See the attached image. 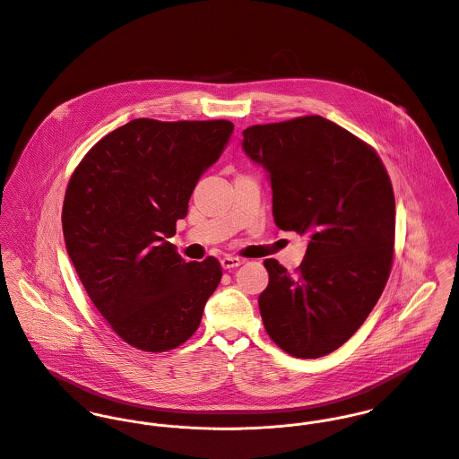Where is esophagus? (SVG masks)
<instances>
[{"label":"esophagus","mask_w":459,"mask_h":459,"mask_svg":"<svg viewBox=\"0 0 459 459\" xmlns=\"http://www.w3.org/2000/svg\"><path fill=\"white\" fill-rule=\"evenodd\" d=\"M244 263L242 258H237V256H224L222 260H221V266L224 268V270H230V268H237V266H240Z\"/></svg>","instance_id":"1"}]
</instances>
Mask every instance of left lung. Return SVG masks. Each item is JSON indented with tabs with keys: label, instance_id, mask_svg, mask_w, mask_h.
Listing matches in <instances>:
<instances>
[{
	"label": "left lung",
	"instance_id": "obj_1",
	"mask_svg": "<svg viewBox=\"0 0 459 459\" xmlns=\"http://www.w3.org/2000/svg\"><path fill=\"white\" fill-rule=\"evenodd\" d=\"M244 152L268 173L277 228L309 235L290 273L264 260L258 304L270 339L299 359L342 346L378 302L394 258L395 201L378 153L324 117L242 132Z\"/></svg>",
	"mask_w": 459,
	"mask_h": 459
}]
</instances>
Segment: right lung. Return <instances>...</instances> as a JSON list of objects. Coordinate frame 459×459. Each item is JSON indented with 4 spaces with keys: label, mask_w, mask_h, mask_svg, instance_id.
Segmentation results:
<instances>
[{
    "label": "right lung",
    "mask_w": 459,
    "mask_h": 459,
    "mask_svg": "<svg viewBox=\"0 0 459 459\" xmlns=\"http://www.w3.org/2000/svg\"><path fill=\"white\" fill-rule=\"evenodd\" d=\"M233 124L137 118L104 135L66 186V253L93 306L127 344L168 351L196 332L222 277L213 256L186 263L168 242Z\"/></svg>",
    "instance_id": "1"
}]
</instances>
